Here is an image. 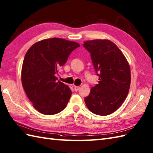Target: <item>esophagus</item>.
<instances>
[{"mask_svg":"<svg viewBox=\"0 0 153 153\" xmlns=\"http://www.w3.org/2000/svg\"><path fill=\"white\" fill-rule=\"evenodd\" d=\"M79 88H80V87L79 86H75V87H74V90H75V91H79Z\"/></svg>","mask_w":153,"mask_h":153,"instance_id":"1","label":"esophagus"}]
</instances>
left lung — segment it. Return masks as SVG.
Instances as JSON below:
<instances>
[{
	"label": "left lung",
	"mask_w": 153,
	"mask_h": 153,
	"mask_svg": "<svg viewBox=\"0 0 153 153\" xmlns=\"http://www.w3.org/2000/svg\"><path fill=\"white\" fill-rule=\"evenodd\" d=\"M90 53L98 84L92 87L85 102L96 115L105 116L115 111L126 99L130 85V69L119 48L108 40L85 42Z\"/></svg>",
	"instance_id": "8db88e82"
}]
</instances>
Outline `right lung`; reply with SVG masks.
Returning <instances> with one entry per match:
<instances>
[{"label":"right lung","instance_id":"obj_1","mask_svg":"<svg viewBox=\"0 0 153 153\" xmlns=\"http://www.w3.org/2000/svg\"><path fill=\"white\" fill-rule=\"evenodd\" d=\"M80 45L53 38L38 42L27 51L21 70L25 92L34 108L44 115L56 114L65 108L72 91L57 80L58 70Z\"/></svg>","mask_w":153,"mask_h":153}]
</instances>
